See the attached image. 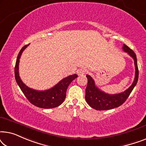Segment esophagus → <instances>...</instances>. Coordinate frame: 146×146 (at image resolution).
<instances>
[{
  "mask_svg": "<svg viewBox=\"0 0 146 146\" xmlns=\"http://www.w3.org/2000/svg\"><path fill=\"white\" fill-rule=\"evenodd\" d=\"M86 72H87V70L85 68H80L77 71V74H78V76H84V74H86Z\"/></svg>",
  "mask_w": 146,
  "mask_h": 146,
  "instance_id": "1",
  "label": "esophagus"
}]
</instances>
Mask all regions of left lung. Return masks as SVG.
<instances>
[{
  "label": "left lung",
  "mask_w": 146,
  "mask_h": 146,
  "mask_svg": "<svg viewBox=\"0 0 146 146\" xmlns=\"http://www.w3.org/2000/svg\"><path fill=\"white\" fill-rule=\"evenodd\" d=\"M123 50L132 58L134 60L135 68V78L132 84L123 92L115 94H109L100 90L95 84L94 80L90 76L86 75L88 78V84L86 89L85 99L86 102L90 106L96 110H107L119 107L123 104L125 101L129 97V94L133 90V88L135 86L138 80V67H137L136 55L132 50L125 44H123L122 47Z\"/></svg>",
  "instance_id": "1"
}]
</instances>
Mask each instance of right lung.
<instances>
[{
	"instance_id": "1",
	"label": "right lung",
	"mask_w": 146,
	"mask_h": 146,
	"mask_svg": "<svg viewBox=\"0 0 146 146\" xmlns=\"http://www.w3.org/2000/svg\"><path fill=\"white\" fill-rule=\"evenodd\" d=\"M29 44L22 48L17 56L15 68V75L17 83L29 101L36 106L41 108L49 109L59 106L66 98V90L72 82L78 77L77 74H73L66 77L50 89L44 91H38L30 88L22 82L19 76V65L21 54Z\"/></svg>"
}]
</instances>
